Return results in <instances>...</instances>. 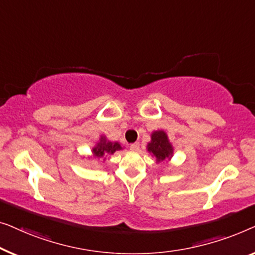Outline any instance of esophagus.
<instances>
[{
    "instance_id": "esophagus-1",
    "label": "esophagus",
    "mask_w": 255,
    "mask_h": 255,
    "mask_svg": "<svg viewBox=\"0 0 255 255\" xmlns=\"http://www.w3.org/2000/svg\"><path fill=\"white\" fill-rule=\"evenodd\" d=\"M130 150H132V151H138V150H139V143L135 142V143H132V144H130Z\"/></svg>"
}]
</instances>
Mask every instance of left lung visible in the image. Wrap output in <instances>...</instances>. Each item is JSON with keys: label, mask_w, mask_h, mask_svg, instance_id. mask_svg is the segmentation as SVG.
Returning <instances> with one entry per match:
<instances>
[{"label": "left lung", "mask_w": 255, "mask_h": 255, "mask_svg": "<svg viewBox=\"0 0 255 255\" xmlns=\"http://www.w3.org/2000/svg\"><path fill=\"white\" fill-rule=\"evenodd\" d=\"M146 150L151 156H155L156 163L170 160L173 156V146L164 130H155L151 132V141L146 145Z\"/></svg>", "instance_id": "8db88e82"}]
</instances>
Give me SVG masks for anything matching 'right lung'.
Here are the masks:
<instances>
[{
  "label": "right lung",
  "mask_w": 255,
  "mask_h": 255,
  "mask_svg": "<svg viewBox=\"0 0 255 255\" xmlns=\"http://www.w3.org/2000/svg\"><path fill=\"white\" fill-rule=\"evenodd\" d=\"M118 150H123V146L119 142H111L106 138V136H100L99 142L93 146L90 158H104L106 155H113ZM105 159V158H104Z\"/></svg>",
  "instance_id": "obj_1"
}]
</instances>
